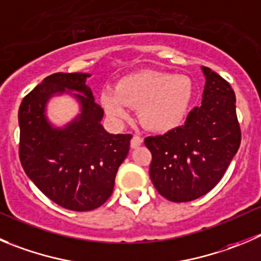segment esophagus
Wrapping results in <instances>:
<instances>
[{
    "label": "esophagus",
    "mask_w": 261,
    "mask_h": 261,
    "mask_svg": "<svg viewBox=\"0 0 261 261\" xmlns=\"http://www.w3.org/2000/svg\"><path fill=\"white\" fill-rule=\"evenodd\" d=\"M142 144H143L142 138H139V136H136V135L133 136V139H131V143H130V145L133 149H136V148H139Z\"/></svg>",
    "instance_id": "1"
}]
</instances>
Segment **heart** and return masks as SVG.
I'll use <instances>...</instances> for the list:
<instances>
[{
    "instance_id": "b5f03b06",
    "label": "heart",
    "mask_w": 261,
    "mask_h": 261,
    "mask_svg": "<svg viewBox=\"0 0 261 261\" xmlns=\"http://www.w3.org/2000/svg\"><path fill=\"white\" fill-rule=\"evenodd\" d=\"M193 95L191 80L170 73L138 72L123 77L116 89H106L100 103L114 122L130 118V107L138 108L139 122L154 133L177 127L188 113Z\"/></svg>"
}]
</instances>
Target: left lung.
Here are the masks:
<instances>
[{
    "label": "left lung",
    "instance_id": "obj_1",
    "mask_svg": "<svg viewBox=\"0 0 261 261\" xmlns=\"http://www.w3.org/2000/svg\"><path fill=\"white\" fill-rule=\"evenodd\" d=\"M201 69L206 80L201 106L182 126L144 142L152 153L150 180L171 202L193 201L210 192L241 144L234 91L210 68Z\"/></svg>",
    "mask_w": 261,
    "mask_h": 261
}]
</instances>
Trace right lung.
I'll use <instances>...</instances> for the list:
<instances>
[{"mask_svg":"<svg viewBox=\"0 0 261 261\" xmlns=\"http://www.w3.org/2000/svg\"><path fill=\"white\" fill-rule=\"evenodd\" d=\"M90 73H54L32 90L19 108L20 162L27 176L53 202L72 211L100 207L111 197L118 167L127 157L133 136L109 134L104 111L86 84ZM69 96L79 113L54 125L47 106Z\"/></svg>","mask_w":261,"mask_h":261,"instance_id":"add662e5","label":"right lung"}]
</instances>
